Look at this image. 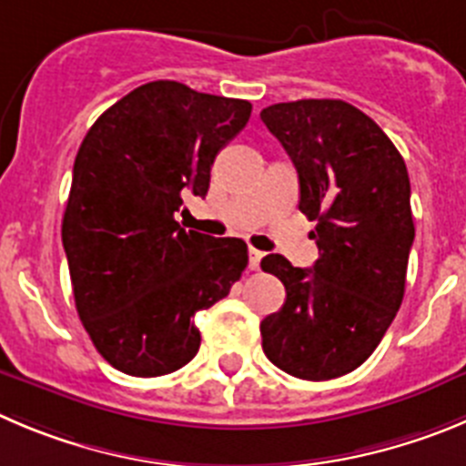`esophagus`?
I'll return each mask as SVG.
<instances>
[{"mask_svg":"<svg viewBox=\"0 0 466 466\" xmlns=\"http://www.w3.org/2000/svg\"><path fill=\"white\" fill-rule=\"evenodd\" d=\"M262 258H264V253H259V250H255V248H250V250H248V267H250V271H258Z\"/></svg>","mask_w":466,"mask_h":466,"instance_id":"34e87169","label":"esophagus"}]
</instances>
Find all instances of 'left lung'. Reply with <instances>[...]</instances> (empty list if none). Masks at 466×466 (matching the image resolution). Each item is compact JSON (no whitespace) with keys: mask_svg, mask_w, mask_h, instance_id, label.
I'll return each mask as SVG.
<instances>
[{"mask_svg":"<svg viewBox=\"0 0 466 466\" xmlns=\"http://www.w3.org/2000/svg\"><path fill=\"white\" fill-rule=\"evenodd\" d=\"M262 121L299 172V208L315 220L312 268L267 255L285 306L259 324L262 350L287 375L336 380L384 338L404 297L414 243L410 174L389 135L336 98L276 103Z\"/></svg>","mask_w":466,"mask_h":466,"instance_id":"obj_1","label":"left lung"}]
</instances>
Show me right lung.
Listing matches in <instances>:
<instances>
[{
    "instance_id": "obj_1",
    "label": "right lung",
    "mask_w": 466,
    "mask_h": 466,
    "mask_svg": "<svg viewBox=\"0 0 466 466\" xmlns=\"http://www.w3.org/2000/svg\"><path fill=\"white\" fill-rule=\"evenodd\" d=\"M253 106L174 80L137 86L82 140L62 223L73 297L98 354L133 377L198 354L195 315L229 294L248 264L241 238L186 232L177 213L204 198L218 151Z\"/></svg>"
}]
</instances>
